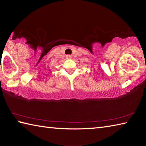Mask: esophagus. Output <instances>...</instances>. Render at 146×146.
Returning a JSON list of instances; mask_svg holds the SVG:
<instances>
[{"label": "esophagus", "mask_w": 146, "mask_h": 146, "mask_svg": "<svg viewBox=\"0 0 146 146\" xmlns=\"http://www.w3.org/2000/svg\"><path fill=\"white\" fill-rule=\"evenodd\" d=\"M67 58H71V56L70 55H68L67 56Z\"/></svg>", "instance_id": "1"}]
</instances>
